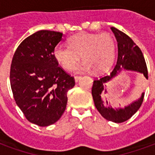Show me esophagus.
<instances>
[{
	"mask_svg": "<svg viewBox=\"0 0 155 155\" xmlns=\"http://www.w3.org/2000/svg\"><path fill=\"white\" fill-rule=\"evenodd\" d=\"M80 78H81V76H75V82H78V81L80 80Z\"/></svg>",
	"mask_w": 155,
	"mask_h": 155,
	"instance_id": "obj_1",
	"label": "esophagus"
}]
</instances>
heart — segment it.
Returning a JSON list of instances; mask_svg holds the SVG:
<instances>
[{
  "instance_id": "b5f03b06",
  "label": "heart",
  "mask_w": 155,
  "mask_h": 155,
  "mask_svg": "<svg viewBox=\"0 0 155 155\" xmlns=\"http://www.w3.org/2000/svg\"><path fill=\"white\" fill-rule=\"evenodd\" d=\"M115 54V42L108 34H78L71 38L69 46L58 44L54 49L55 59L68 71L75 68L82 55L84 61L75 68L76 73L92 69L95 72L104 71L110 67Z\"/></svg>"
}]
</instances>
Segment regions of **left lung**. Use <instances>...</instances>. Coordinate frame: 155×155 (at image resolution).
<instances>
[{
  "mask_svg": "<svg viewBox=\"0 0 155 155\" xmlns=\"http://www.w3.org/2000/svg\"><path fill=\"white\" fill-rule=\"evenodd\" d=\"M117 42V61L110 75H104L93 81L92 95L96 108L106 120L115 123H121L129 120L142 105L144 92L140 98L132 102L124 108H113L107 99H104L103 94L107 93L106 84L114 78L122 70L134 71L142 73L148 79L147 63L142 51L134 41L125 33L121 32L115 27H111Z\"/></svg>",
  "mask_w": 155,
  "mask_h": 155,
  "instance_id": "left-lung-1",
  "label": "left lung"
}]
</instances>
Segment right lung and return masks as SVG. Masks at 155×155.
<instances>
[{
  "instance_id": "add662e5",
  "label": "right lung",
  "mask_w": 155,
  "mask_h": 155,
  "mask_svg": "<svg viewBox=\"0 0 155 155\" xmlns=\"http://www.w3.org/2000/svg\"><path fill=\"white\" fill-rule=\"evenodd\" d=\"M63 34L39 30L23 40L13 54L10 85L16 104L30 122L48 126L64 113L74 77L58 66L54 49Z\"/></svg>"
}]
</instances>
